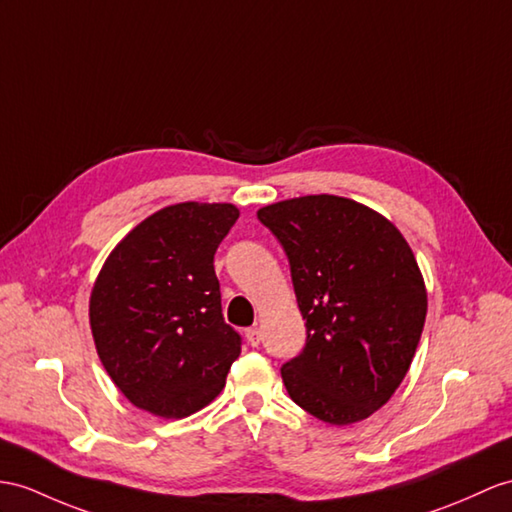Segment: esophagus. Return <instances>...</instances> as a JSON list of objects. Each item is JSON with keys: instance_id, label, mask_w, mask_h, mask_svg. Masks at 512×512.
Segmentation results:
<instances>
[{"instance_id": "34e87169", "label": "esophagus", "mask_w": 512, "mask_h": 512, "mask_svg": "<svg viewBox=\"0 0 512 512\" xmlns=\"http://www.w3.org/2000/svg\"><path fill=\"white\" fill-rule=\"evenodd\" d=\"M245 339H247V343L252 345V347H258L260 345V330L258 328H247L245 330Z\"/></svg>"}]
</instances>
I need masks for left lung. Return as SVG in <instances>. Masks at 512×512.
Instances as JSON below:
<instances>
[{
  "label": "left lung",
  "instance_id": "left-lung-1",
  "mask_svg": "<svg viewBox=\"0 0 512 512\" xmlns=\"http://www.w3.org/2000/svg\"><path fill=\"white\" fill-rule=\"evenodd\" d=\"M291 265L306 319L304 350L282 365L291 400L347 426L391 400L426 321V286L391 221L336 195H306L258 210Z\"/></svg>",
  "mask_w": 512,
  "mask_h": 512
}]
</instances>
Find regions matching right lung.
<instances>
[{"instance_id":"1","label":"right lung","mask_w":512,"mask_h":512,"mask_svg":"<svg viewBox=\"0 0 512 512\" xmlns=\"http://www.w3.org/2000/svg\"><path fill=\"white\" fill-rule=\"evenodd\" d=\"M236 219L232 204L162 208L99 271L91 293L97 354L119 391L147 413L182 419L202 410L241 354L215 273V252Z\"/></svg>"}]
</instances>
